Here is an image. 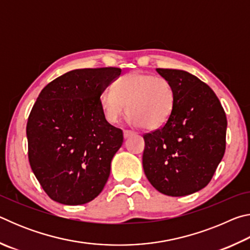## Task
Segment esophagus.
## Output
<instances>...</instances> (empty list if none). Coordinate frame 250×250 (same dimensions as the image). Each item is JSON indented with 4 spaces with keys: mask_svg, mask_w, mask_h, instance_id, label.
<instances>
[{
    "mask_svg": "<svg viewBox=\"0 0 250 250\" xmlns=\"http://www.w3.org/2000/svg\"><path fill=\"white\" fill-rule=\"evenodd\" d=\"M134 134H135V132H133V131H131V130H125V131H124V135H125V138L132 137V135H134Z\"/></svg>",
    "mask_w": 250,
    "mask_h": 250,
    "instance_id": "1",
    "label": "esophagus"
}]
</instances>
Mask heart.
Listing matches in <instances>:
<instances>
[{"mask_svg": "<svg viewBox=\"0 0 250 250\" xmlns=\"http://www.w3.org/2000/svg\"><path fill=\"white\" fill-rule=\"evenodd\" d=\"M99 103L104 117L118 124L126 113L131 122L146 130H156L167 124L175 105V90L170 80L143 71L121 76L113 90L101 92Z\"/></svg>", "mask_w": 250, "mask_h": 250, "instance_id": "b5f03b06", "label": "heart"}]
</instances>
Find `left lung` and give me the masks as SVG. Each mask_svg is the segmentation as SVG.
<instances>
[{"label":"left lung","mask_w":250,"mask_h":250,"mask_svg":"<svg viewBox=\"0 0 250 250\" xmlns=\"http://www.w3.org/2000/svg\"><path fill=\"white\" fill-rule=\"evenodd\" d=\"M175 90L167 124L143 135V170L168 196H185L209 183L226 149L227 119L211 88L180 69L156 68Z\"/></svg>","instance_id":"left-lung-1"}]
</instances>
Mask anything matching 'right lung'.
Listing matches in <instances>:
<instances>
[{
    "label": "right lung",
    "instance_id": "obj_1",
    "mask_svg": "<svg viewBox=\"0 0 250 250\" xmlns=\"http://www.w3.org/2000/svg\"><path fill=\"white\" fill-rule=\"evenodd\" d=\"M120 68H83L54 79L34 104L26 135L32 171L46 194L82 205L103 191L124 132L105 120L101 92Z\"/></svg>",
    "mask_w": 250,
    "mask_h": 250
}]
</instances>
